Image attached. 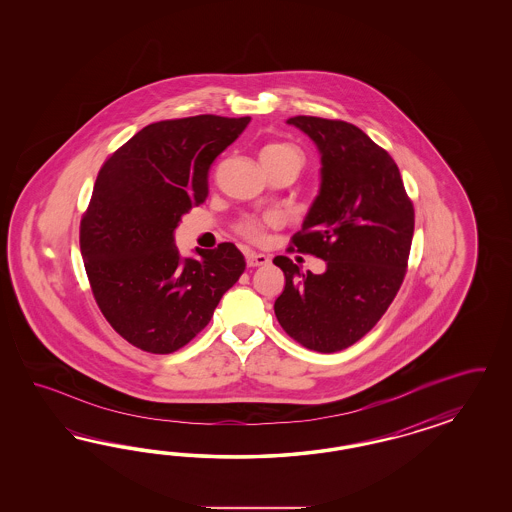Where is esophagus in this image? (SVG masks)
Returning a JSON list of instances; mask_svg holds the SVG:
<instances>
[{"label":"esophagus","instance_id":"esophagus-1","mask_svg":"<svg viewBox=\"0 0 512 512\" xmlns=\"http://www.w3.org/2000/svg\"><path fill=\"white\" fill-rule=\"evenodd\" d=\"M246 263H248L249 268L264 266V264L270 263V257H268V255H264V253L249 251V253H246Z\"/></svg>","mask_w":512,"mask_h":512}]
</instances>
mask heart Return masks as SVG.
I'll return each mask as SVG.
<instances>
[{
    "instance_id": "1",
    "label": "heart",
    "mask_w": 512,
    "mask_h": 512,
    "mask_svg": "<svg viewBox=\"0 0 512 512\" xmlns=\"http://www.w3.org/2000/svg\"><path fill=\"white\" fill-rule=\"evenodd\" d=\"M285 155H291V157H298L300 159V154H298L295 146L285 144V142H272V144H266L263 150H261V159L285 157ZM238 233L244 234L249 240H261L264 234V223L263 221H257V219H244L238 225Z\"/></svg>"
}]
</instances>
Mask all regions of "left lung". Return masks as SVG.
<instances>
[{
	"label": "left lung",
	"instance_id": "left-lung-1",
	"mask_svg": "<svg viewBox=\"0 0 512 512\" xmlns=\"http://www.w3.org/2000/svg\"><path fill=\"white\" fill-rule=\"evenodd\" d=\"M287 124L315 142L323 165L319 195L293 246L323 259L326 270L302 272L276 257L285 289L274 311L300 345L336 353L366 336L400 291L415 210L394 159L357 125L315 116Z\"/></svg>",
	"mask_w": 512,
	"mask_h": 512
}]
</instances>
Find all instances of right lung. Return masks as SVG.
I'll use <instances>...</instances> for the list:
<instances>
[{"mask_svg": "<svg viewBox=\"0 0 512 512\" xmlns=\"http://www.w3.org/2000/svg\"><path fill=\"white\" fill-rule=\"evenodd\" d=\"M249 120L201 114L146 125L97 174L80 253L99 310L142 351L167 355L193 340L246 270L231 242L184 259L174 229L206 201L210 165Z\"/></svg>", "mask_w": 512, "mask_h": 512, "instance_id": "add662e5", "label": "right lung"}]
</instances>
